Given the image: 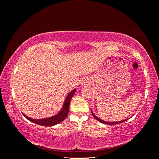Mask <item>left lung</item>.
Segmentation results:
<instances>
[{
    "instance_id": "8db88e82",
    "label": "left lung",
    "mask_w": 159,
    "mask_h": 159,
    "mask_svg": "<svg viewBox=\"0 0 159 159\" xmlns=\"http://www.w3.org/2000/svg\"><path fill=\"white\" fill-rule=\"evenodd\" d=\"M91 113H92L93 117H94L95 119H97L98 121H99V122H101V123H104V124H106V125H116V124H119V123H123V122H124V121H125L126 120H127V119H126V120H123V121H118V122H107V121H103V120L100 119H99L98 117H96L95 115L93 114V113L92 112V111H91Z\"/></svg>"
}]
</instances>
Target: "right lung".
I'll list each match as a JSON object with an SVG mask.
<instances>
[{"instance_id":"1","label":"right lung","mask_w":159,"mask_h":159,"mask_svg":"<svg viewBox=\"0 0 159 159\" xmlns=\"http://www.w3.org/2000/svg\"><path fill=\"white\" fill-rule=\"evenodd\" d=\"M75 91H76V89H74L68 95V96H67V98L65 100L63 107H62L61 110L60 111V112L54 117L46 118V119H31L30 117L26 116L25 114H23V113L22 114L27 119H28L29 121L34 123L36 124L40 125L45 126V127L54 126V125H57V124L61 123V121H63L67 117V116H68L70 101L71 99V98L73 97L74 94L75 93Z\"/></svg>"}]
</instances>
